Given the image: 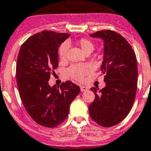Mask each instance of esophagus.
<instances>
[{
    "label": "esophagus",
    "mask_w": 151,
    "mask_h": 151,
    "mask_svg": "<svg viewBox=\"0 0 151 151\" xmlns=\"http://www.w3.org/2000/svg\"><path fill=\"white\" fill-rule=\"evenodd\" d=\"M80 88H81V92L86 91V90H87V87H85V86H81V87H80Z\"/></svg>",
    "instance_id": "esophagus-1"
}]
</instances>
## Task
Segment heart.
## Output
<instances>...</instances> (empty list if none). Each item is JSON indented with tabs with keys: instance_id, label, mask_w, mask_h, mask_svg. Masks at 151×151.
<instances>
[{
	"instance_id": "1",
	"label": "heart",
	"mask_w": 151,
	"mask_h": 151,
	"mask_svg": "<svg viewBox=\"0 0 151 151\" xmlns=\"http://www.w3.org/2000/svg\"><path fill=\"white\" fill-rule=\"evenodd\" d=\"M77 45L81 49L85 54L91 53L94 50V44L87 38H81L77 41ZM69 45L67 43H64L58 49V55L61 61H64L67 59ZM91 70V67L88 64H75L69 67L67 70V74L71 78L78 81H81Z\"/></svg>"
}]
</instances>
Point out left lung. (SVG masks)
I'll return each mask as SVG.
<instances>
[{
    "mask_svg": "<svg viewBox=\"0 0 151 151\" xmlns=\"http://www.w3.org/2000/svg\"><path fill=\"white\" fill-rule=\"evenodd\" d=\"M90 37L104 41L101 70L106 86L101 90L90 88L95 99L89 106V113L100 126L112 127L124 119L133 107L137 89V60L130 44L116 32L101 30Z\"/></svg>",
    "mask_w": 151,
    "mask_h": 151,
    "instance_id": "1",
    "label": "left lung"
}]
</instances>
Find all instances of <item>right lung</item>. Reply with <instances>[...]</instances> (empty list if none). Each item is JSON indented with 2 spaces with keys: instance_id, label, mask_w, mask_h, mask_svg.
Wrapping results in <instances>:
<instances>
[{
  "instance_id": "right-lung-1",
  "label": "right lung",
  "mask_w": 151,
  "mask_h": 151,
  "mask_svg": "<svg viewBox=\"0 0 151 151\" xmlns=\"http://www.w3.org/2000/svg\"><path fill=\"white\" fill-rule=\"evenodd\" d=\"M70 34L42 31L21 45L16 64L20 97L26 110L40 125L55 127L68 116L72 101L80 87L70 81L60 87L48 84L58 66V47Z\"/></svg>"
}]
</instances>
